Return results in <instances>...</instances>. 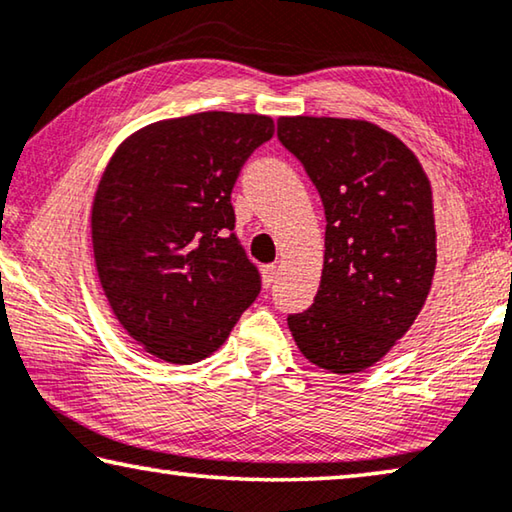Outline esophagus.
I'll list each match as a JSON object with an SVG mask.
<instances>
[{
  "mask_svg": "<svg viewBox=\"0 0 512 512\" xmlns=\"http://www.w3.org/2000/svg\"><path fill=\"white\" fill-rule=\"evenodd\" d=\"M275 275H278V266H275V264H264L262 266V282H264V287H271L273 285Z\"/></svg>",
  "mask_w": 512,
  "mask_h": 512,
  "instance_id": "obj_1",
  "label": "esophagus"
}]
</instances>
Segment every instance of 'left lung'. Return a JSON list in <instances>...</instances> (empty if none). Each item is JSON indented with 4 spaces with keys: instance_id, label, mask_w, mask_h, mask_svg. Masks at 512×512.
<instances>
[{
    "instance_id": "1",
    "label": "left lung",
    "mask_w": 512,
    "mask_h": 512,
    "mask_svg": "<svg viewBox=\"0 0 512 512\" xmlns=\"http://www.w3.org/2000/svg\"><path fill=\"white\" fill-rule=\"evenodd\" d=\"M326 209L314 305L287 323L300 353L330 373H360L415 323L433 285V189L408 145L358 118L282 116Z\"/></svg>"
}]
</instances>
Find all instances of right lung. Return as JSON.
I'll return each instance as SVG.
<instances>
[{"label":"right lung","mask_w":512,"mask_h":512,"mask_svg":"<svg viewBox=\"0 0 512 512\" xmlns=\"http://www.w3.org/2000/svg\"><path fill=\"white\" fill-rule=\"evenodd\" d=\"M273 132L259 113L202 111L145 125L111 154L91 207L95 269L113 316L154 358H209L262 289L230 196Z\"/></svg>","instance_id":"right-lung-1"}]
</instances>
